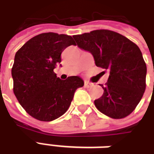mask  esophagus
Segmentation results:
<instances>
[{
    "label": "esophagus",
    "mask_w": 154,
    "mask_h": 154,
    "mask_svg": "<svg viewBox=\"0 0 154 154\" xmlns=\"http://www.w3.org/2000/svg\"><path fill=\"white\" fill-rule=\"evenodd\" d=\"M91 86H92V84L90 83V82H87V81L84 82V87H87V88H89V87H91Z\"/></svg>",
    "instance_id": "1"
}]
</instances>
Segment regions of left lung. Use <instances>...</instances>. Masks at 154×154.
I'll return each mask as SVG.
<instances>
[{
  "label": "left lung",
  "mask_w": 154,
  "mask_h": 154,
  "mask_svg": "<svg viewBox=\"0 0 154 154\" xmlns=\"http://www.w3.org/2000/svg\"><path fill=\"white\" fill-rule=\"evenodd\" d=\"M77 46L93 55L97 67L109 71L107 82L100 85L102 97L94 100L97 110L113 119L132 113L146 88L147 67L142 53L134 42L108 29L73 35Z\"/></svg>",
  "instance_id": "obj_1"
}]
</instances>
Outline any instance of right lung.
Returning a JSON list of instances; mask_svg holds the SVG:
<instances>
[{"mask_svg":"<svg viewBox=\"0 0 154 154\" xmlns=\"http://www.w3.org/2000/svg\"><path fill=\"white\" fill-rule=\"evenodd\" d=\"M75 45L72 36L43 33L27 41L15 56L11 69L13 91L19 103L33 118L52 121L69 108L77 88L83 87L82 78L57 77L54 69L61 63V54Z\"/></svg>","mask_w":154,"mask_h":154,"instance_id":"right-lung-1","label":"right lung"}]
</instances>
